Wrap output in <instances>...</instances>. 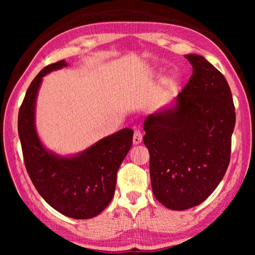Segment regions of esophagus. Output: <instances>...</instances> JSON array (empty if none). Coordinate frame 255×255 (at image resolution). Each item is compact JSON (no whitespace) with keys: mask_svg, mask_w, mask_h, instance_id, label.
I'll return each instance as SVG.
<instances>
[{"mask_svg":"<svg viewBox=\"0 0 255 255\" xmlns=\"http://www.w3.org/2000/svg\"><path fill=\"white\" fill-rule=\"evenodd\" d=\"M141 140H143V135H141V132L139 130H136L135 132H133V136H132L133 145L140 144Z\"/></svg>","mask_w":255,"mask_h":255,"instance_id":"34e87169","label":"esophagus"}]
</instances>
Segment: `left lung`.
Listing matches in <instances>:
<instances>
[{
    "label": "left lung",
    "mask_w": 255,
    "mask_h": 255,
    "mask_svg": "<svg viewBox=\"0 0 255 255\" xmlns=\"http://www.w3.org/2000/svg\"><path fill=\"white\" fill-rule=\"evenodd\" d=\"M184 57L193 68L187 85L173 105L148 115L144 123L153 193L172 210L200 205L221 183L236 119L222 73L200 55Z\"/></svg>",
    "instance_id": "8db88e82"
}]
</instances>
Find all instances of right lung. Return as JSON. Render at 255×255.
<instances>
[{"mask_svg":"<svg viewBox=\"0 0 255 255\" xmlns=\"http://www.w3.org/2000/svg\"><path fill=\"white\" fill-rule=\"evenodd\" d=\"M66 66L60 60L34 77L19 110L18 131L25 169L39 195L67 217L89 219L100 214L114 197L117 172L131 147L133 130L124 128L72 155L47 148L36 127L38 92L42 77Z\"/></svg>","mask_w":255,"mask_h":255,"instance_id":"right-lung-1","label":"right lung"}]
</instances>
